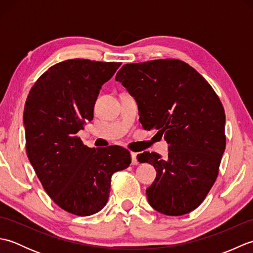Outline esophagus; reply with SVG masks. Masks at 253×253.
I'll list each match as a JSON object with an SVG mask.
<instances>
[{"instance_id": "esophagus-1", "label": "esophagus", "mask_w": 253, "mask_h": 253, "mask_svg": "<svg viewBox=\"0 0 253 253\" xmlns=\"http://www.w3.org/2000/svg\"><path fill=\"white\" fill-rule=\"evenodd\" d=\"M131 164L132 165H137L138 164V160H137V154L135 152H131Z\"/></svg>"}]
</instances>
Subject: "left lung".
<instances>
[{"instance_id":"left-lung-1","label":"left lung","mask_w":253,"mask_h":253,"mask_svg":"<svg viewBox=\"0 0 253 253\" xmlns=\"http://www.w3.org/2000/svg\"><path fill=\"white\" fill-rule=\"evenodd\" d=\"M116 82L136 99L140 123L169 144V158L137 155L157 170L147 189L158 212L179 216L197 209L215 182L226 146L225 112L215 91L187 63L166 58L125 64Z\"/></svg>"}]
</instances>
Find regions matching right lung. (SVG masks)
<instances>
[{
	"label": "right lung",
	"mask_w": 253,
	"mask_h": 253,
	"mask_svg": "<svg viewBox=\"0 0 253 253\" xmlns=\"http://www.w3.org/2000/svg\"><path fill=\"white\" fill-rule=\"evenodd\" d=\"M122 63L67 60L51 66L29 91L24 110L26 152L58 207L89 216L105 207L111 177L131 163L118 146L89 148L77 132L93 118L102 84Z\"/></svg>",
	"instance_id": "right-lung-1"
}]
</instances>
